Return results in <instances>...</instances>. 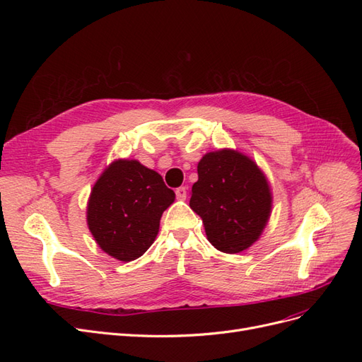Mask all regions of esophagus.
Here are the masks:
<instances>
[{
    "label": "esophagus",
    "mask_w": 362,
    "mask_h": 362,
    "mask_svg": "<svg viewBox=\"0 0 362 362\" xmlns=\"http://www.w3.org/2000/svg\"><path fill=\"white\" fill-rule=\"evenodd\" d=\"M175 194H177L178 199H185L187 198V187H185V185H181V187L175 190Z\"/></svg>",
    "instance_id": "1"
}]
</instances>
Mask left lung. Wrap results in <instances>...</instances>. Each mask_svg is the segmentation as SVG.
<instances>
[{"label": "left lung", "mask_w": 362, "mask_h": 362, "mask_svg": "<svg viewBox=\"0 0 362 362\" xmlns=\"http://www.w3.org/2000/svg\"><path fill=\"white\" fill-rule=\"evenodd\" d=\"M190 194L208 242L225 254L247 249L269 221L272 194L266 177L240 152L222 149L204 156Z\"/></svg>", "instance_id": "left-lung-1"}]
</instances>
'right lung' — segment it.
Segmentation results:
<instances>
[{"label":"right lung","mask_w":362,"mask_h":362,"mask_svg":"<svg viewBox=\"0 0 362 362\" xmlns=\"http://www.w3.org/2000/svg\"><path fill=\"white\" fill-rule=\"evenodd\" d=\"M173 199V190L156 170L136 160H117L93 185L87 223L108 255L133 261L154 243L161 214Z\"/></svg>","instance_id":"obj_1"}]
</instances>
